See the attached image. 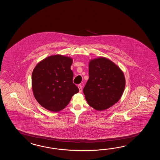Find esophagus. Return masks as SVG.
<instances>
[{
	"mask_svg": "<svg viewBox=\"0 0 160 160\" xmlns=\"http://www.w3.org/2000/svg\"><path fill=\"white\" fill-rule=\"evenodd\" d=\"M78 88L79 90V92H81L82 88V85H79L78 86Z\"/></svg>",
	"mask_w": 160,
	"mask_h": 160,
	"instance_id": "34e87169",
	"label": "esophagus"
}]
</instances>
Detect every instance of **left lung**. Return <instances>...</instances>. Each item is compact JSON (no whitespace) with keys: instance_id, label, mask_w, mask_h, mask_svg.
<instances>
[{"instance_id":"1","label":"left lung","mask_w":160,"mask_h":160,"mask_svg":"<svg viewBox=\"0 0 160 160\" xmlns=\"http://www.w3.org/2000/svg\"><path fill=\"white\" fill-rule=\"evenodd\" d=\"M89 78L83 88L85 98L94 109L102 111L118 102L125 88L122 71L112 61L104 57L91 60Z\"/></svg>"}]
</instances>
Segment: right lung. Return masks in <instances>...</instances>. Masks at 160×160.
Listing matches in <instances>:
<instances>
[{"label":"right lung","instance_id":"1","mask_svg":"<svg viewBox=\"0 0 160 160\" xmlns=\"http://www.w3.org/2000/svg\"><path fill=\"white\" fill-rule=\"evenodd\" d=\"M72 63L70 57L51 55L39 62L32 72L34 97L42 107L50 112L64 109L72 97L79 92L72 82Z\"/></svg>","mask_w":160,"mask_h":160}]
</instances>
